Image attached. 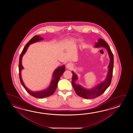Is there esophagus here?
Returning <instances> with one entry per match:
<instances>
[{"mask_svg": "<svg viewBox=\"0 0 133 133\" xmlns=\"http://www.w3.org/2000/svg\"><path fill=\"white\" fill-rule=\"evenodd\" d=\"M66 68H67L68 69H72V68L73 67V64H72V63H68V64H66Z\"/></svg>", "mask_w": 133, "mask_h": 133, "instance_id": "1", "label": "esophagus"}]
</instances>
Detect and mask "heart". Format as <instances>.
I'll return each mask as SVG.
<instances>
[{
    "label": "heart",
    "mask_w": 133,
    "mask_h": 133,
    "mask_svg": "<svg viewBox=\"0 0 133 133\" xmlns=\"http://www.w3.org/2000/svg\"><path fill=\"white\" fill-rule=\"evenodd\" d=\"M78 42V40H74L73 41V44L74 45H76Z\"/></svg>",
    "instance_id": "heart-1"
}]
</instances>
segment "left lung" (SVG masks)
<instances>
[{
	"mask_svg": "<svg viewBox=\"0 0 133 133\" xmlns=\"http://www.w3.org/2000/svg\"><path fill=\"white\" fill-rule=\"evenodd\" d=\"M94 47L96 48H105L108 51V56L110 58V62L108 65V71L105 80L99 83V84L90 89L85 88L83 87L82 85L76 84V80H78V76L74 71H72V73L73 74L72 84L74 89L78 96L85 99L95 98L101 95L109 87L113 76L114 56L109 46L108 45V43L105 40L101 38H99L97 41V42L96 43V45Z\"/></svg>",
	"mask_w": 133,
	"mask_h": 133,
	"instance_id": "8db88e82",
	"label": "left lung"
}]
</instances>
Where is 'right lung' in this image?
Listing matches in <instances>:
<instances>
[{"label": "right lung", "mask_w": 133, "mask_h": 133, "mask_svg": "<svg viewBox=\"0 0 133 133\" xmlns=\"http://www.w3.org/2000/svg\"><path fill=\"white\" fill-rule=\"evenodd\" d=\"M43 39H44V38L40 37L39 36H35L33 37H32L23 48L22 52L20 55L19 61L18 68H19V75L20 82L22 85L23 87L25 89V90L28 92V93L29 94L32 96H34L35 97L37 98H42L46 97L48 96H51L54 93L55 91L57 88V84L60 78V77L62 75L64 72L65 71V65H61L57 68L54 70V72L53 73L52 77V78L51 79L50 85L48 86V88H45V89L37 91H33L29 89L28 88L25 86L24 83L23 81L22 76H21V71L24 69L22 64L23 57L24 55V54L26 53L29 45L41 41V40Z\"/></svg>", "instance_id": "add662e5"}]
</instances>
